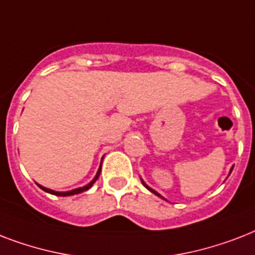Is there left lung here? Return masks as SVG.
Instances as JSON below:
<instances>
[{"label":"left lung","mask_w":255,"mask_h":255,"mask_svg":"<svg viewBox=\"0 0 255 255\" xmlns=\"http://www.w3.org/2000/svg\"><path fill=\"white\" fill-rule=\"evenodd\" d=\"M232 170H233V168H232V169H230V173H232ZM230 173H229V174H230ZM141 182H143V185H144V186H145V188H147V189H148V190H151L152 193H155V194H156V196H159V197L164 198V197H163V196H161V194H159V193H157V192H156V190H153V189H152V188H149V186H148V185H147V184H145V182H144V181H143V180H141ZM164 200H165V198H164Z\"/></svg>","instance_id":"obj_1"}]
</instances>
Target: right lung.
I'll return each mask as SVG.
<instances>
[{
  "mask_svg": "<svg viewBox=\"0 0 255 255\" xmlns=\"http://www.w3.org/2000/svg\"><path fill=\"white\" fill-rule=\"evenodd\" d=\"M100 169H102V164H100L99 169H98V172H96V174H95V177L92 178V181H91V182H88L87 185L82 186V188H77V189L69 190V192H55V190H51V189H49V188H45V186L39 185V184H38V186H39V188H41V189L45 190V192H47V193H50V194H55V196H62V197H66V196H74V194L82 193V192H85V190H88V189H90V188H91V186L94 185V182H95L96 180H98V177H99Z\"/></svg>",
  "mask_w": 255,
  "mask_h": 255,
  "instance_id": "right-lung-1",
  "label": "right lung"
}]
</instances>
